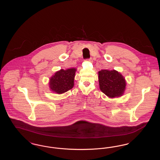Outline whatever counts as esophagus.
<instances>
[{
  "label": "esophagus",
  "mask_w": 160,
  "mask_h": 160,
  "mask_svg": "<svg viewBox=\"0 0 160 160\" xmlns=\"http://www.w3.org/2000/svg\"><path fill=\"white\" fill-rule=\"evenodd\" d=\"M88 60L89 61H91V62H92V58H89V59H88Z\"/></svg>",
  "instance_id": "34e87169"
}]
</instances>
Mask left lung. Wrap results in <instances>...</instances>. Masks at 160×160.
Masks as SVG:
<instances>
[{
	"mask_svg": "<svg viewBox=\"0 0 160 160\" xmlns=\"http://www.w3.org/2000/svg\"><path fill=\"white\" fill-rule=\"evenodd\" d=\"M99 88L110 98L122 96L126 82L122 75L115 70L102 69L98 72Z\"/></svg>",
	"mask_w": 160,
	"mask_h": 160,
	"instance_id": "left-lung-1",
	"label": "left lung"
}]
</instances>
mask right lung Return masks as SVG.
Listing matches in <instances>:
<instances>
[{"instance_id": "right-lung-1", "label": "right lung", "mask_w": 160, "mask_h": 160, "mask_svg": "<svg viewBox=\"0 0 160 160\" xmlns=\"http://www.w3.org/2000/svg\"><path fill=\"white\" fill-rule=\"evenodd\" d=\"M76 69H61L50 80V88L53 92L61 94L71 89L74 86V78Z\"/></svg>"}]
</instances>
